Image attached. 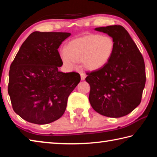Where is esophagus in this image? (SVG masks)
I'll list each match as a JSON object with an SVG mask.
<instances>
[{
    "label": "esophagus",
    "mask_w": 157,
    "mask_h": 157,
    "mask_svg": "<svg viewBox=\"0 0 157 157\" xmlns=\"http://www.w3.org/2000/svg\"><path fill=\"white\" fill-rule=\"evenodd\" d=\"M80 76H81V79L82 80H84L85 78H86V75L84 73H80Z\"/></svg>",
    "instance_id": "obj_1"
}]
</instances>
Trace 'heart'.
<instances>
[{
  "mask_svg": "<svg viewBox=\"0 0 157 157\" xmlns=\"http://www.w3.org/2000/svg\"><path fill=\"white\" fill-rule=\"evenodd\" d=\"M114 50L115 43L111 36L91 34L69 42L60 55L63 64L69 68H74L76 62H82L86 69L95 71L107 64Z\"/></svg>",
  "mask_w": 157,
  "mask_h": 157,
  "instance_id": "b5f03b06",
  "label": "heart"
}]
</instances>
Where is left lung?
<instances>
[{
	"instance_id": "1",
	"label": "left lung",
	"mask_w": 157,
	"mask_h": 157,
	"mask_svg": "<svg viewBox=\"0 0 157 157\" xmlns=\"http://www.w3.org/2000/svg\"><path fill=\"white\" fill-rule=\"evenodd\" d=\"M115 43L112 57L98 70L88 71L89 100L93 109L105 116L120 118L139 105L146 81L145 62L129 34L119 25L96 28Z\"/></svg>"
}]
</instances>
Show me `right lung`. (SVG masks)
Returning a JSON list of instances; mask_svg holds the SVG:
<instances>
[{
  "mask_svg": "<svg viewBox=\"0 0 157 157\" xmlns=\"http://www.w3.org/2000/svg\"><path fill=\"white\" fill-rule=\"evenodd\" d=\"M68 33L34 32L21 45L9 72L8 94L16 113L44 124L62 116L69 95L80 82L76 72H59L58 48Z\"/></svg>",
  "mask_w": 157,
  "mask_h": 157,
  "instance_id": "add662e5",
  "label": "right lung"
}]
</instances>
